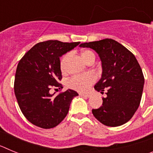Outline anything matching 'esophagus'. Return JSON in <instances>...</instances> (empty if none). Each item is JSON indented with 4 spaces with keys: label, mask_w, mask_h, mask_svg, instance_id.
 <instances>
[{
    "label": "esophagus",
    "mask_w": 153,
    "mask_h": 153,
    "mask_svg": "<svg viewBox=\"0 0 153 153\" xmlns=\"http://www.w3.org/2000/svg\"><path fill=\"white\" fill-rule=\"evenodd\" d=\"M79 95L82 96V97H90V94H87V93H79Z\"/></svg>",
    "instance_id": "obj_1"
}]
</instances>
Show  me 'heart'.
Masks as SVG:
<instances>
[{
	"label": "heart",
	"mask_w": 153,
	"mask_h": 153,
	"mask_svg": "<svg viewBox=\"0 0 153 153\" xmlns=\"http://www.w3.org/2000/svg\"><path fill=\"white\" fill-rule=\"evenodd\" d=\"M80 56L84 63H86L89 60H95V55L90 51H83L80 53ZM67 60V55L64 56L60 62V68L61 70H64L66 67V62ZM96 80V76L93 74H85V75L76 76H74L67 82V85L70 88L74 89L78 91H86L88 90L92 84Z\"/></svg>",
	"instance_id": "b5f03b06"
}]
</instances>
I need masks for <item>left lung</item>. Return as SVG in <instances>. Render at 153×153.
Listing matches in <instances>:
<instances>
[{
  "mask_svg": "<svg viewBox=\"0 0 153 153\" xmlns=\"http://www.w3.org/2000/svg\"><path fill=\"white\" fill-rule=\"evenodd\" d=\"M80 47L91 48L100 59L102 75L94 89L103 93L102 105L93 109L97 120L107 126H119L132 117L143 94L144 76L136 56L113 39L83 43Z\"/></svg>",
  "mask_w": 153,
  "mask_h": 153,
  "instance_id": "1",
  "label": "left lung"
}]
</instances>
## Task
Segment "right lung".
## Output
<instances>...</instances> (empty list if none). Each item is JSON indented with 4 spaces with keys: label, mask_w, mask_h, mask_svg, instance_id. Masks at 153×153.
I'll use <instances>...</instances> for the list:
<instances>
[{
    "label": "right lung",
    "mask_w": 153,
    "mask_h": 153,
    "mask_svg": "<svg viewBox=\"0 0 153 153\" xmlns=\"http://www.w3.org/2000/svg\"><path fill=\"white\" fill-rule=\"evenodd\" d=\"M80 42L63 43L47 40L33 46L17 65L14 93L21 112L29 122L43 129H51L63 121L73 99V90L54 96L51 86L60 85V57L72 51Z\"/></svg>",
    "instance_id": "1"
}]
</instances>
